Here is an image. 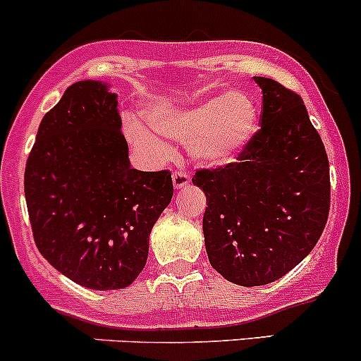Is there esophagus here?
I'll return each mask as SVG.
<instances>
[{"label": "esophagus", "mask_w": 361, "mask_h": 361, "mask_svg": "<svg viewBox=\"0 0 361 361\" xmlns=\"http://www.w3.org/2000/svg\"><path fill=\"white\" fill-rule=\"evenodd\" d=\"M172 180H173V185H176L177 189H180L191 182V177H189V173L184 172V170H177V172H173Z\"/></svg>", "instance_id": "1"}]
</instances>
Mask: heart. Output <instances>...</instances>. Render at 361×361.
Returning a JSON list of instances; mask_svg holds the SVG:
<instances>
[{
    "label": "heart",
    "instance_id": "b5f03b06",
    "mask_svg": "<svg viewBox=\"0 0 361 361\" xmlns=\"http://www.w3.org/2000/svg\"><path fill=\"white\" fill-rule=\"evenodd\" d=\"M151 126L161 135L189 142V151L205 163H228L235 159L257 132V106L241 92L208 97L189 107H154L147 113ZM130 140L147 153L163 156L166 146L159 135L140 121L128 118L125 123Z\"/></svg>",
    "mask_w": 361,
    "mask_h": 361
}]
</instances>
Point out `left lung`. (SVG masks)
I'll use <instances>...</instances> for the list:
<instances>
[{
    "mask_svg": "<svg viewBox=\"0 0 361 361\" xmlns=\"http://www.w3.org/2000/svg\"><path fill=\"white\" fill-rule=\"evenodd\" d=\"M262 90L261 128L236 161L200 169L203 235L212 267L231 283L280 280L317 245L330 210L325 146L297 92L254 76Z\"/></svg>",
    "mask_w": 361,
    "mask_h": 361,
    "instance_id": "obj_1",
    "label": "left lung"
}]
</instances>
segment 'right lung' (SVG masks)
Listing matches in <instances>:
<instances>
[{
  "instance_id": "add662e5",
  "label": "right lung",
  "mask_w": 361,
  "mask_h": 361,
  "mask_svg": "<svg viewBox=\"0 0 361 361\" xmlns=\"http://www.w3.org/2000/svg\"><path fill=\"white\" fill-rule=\"evenodd\" d=\"M116 94L78 81L39 123L24 173L39 254L92 290L125 288L144 269L154 222L173 196L170 170L130 166Z\"/></svg>"
}]
</instances>
